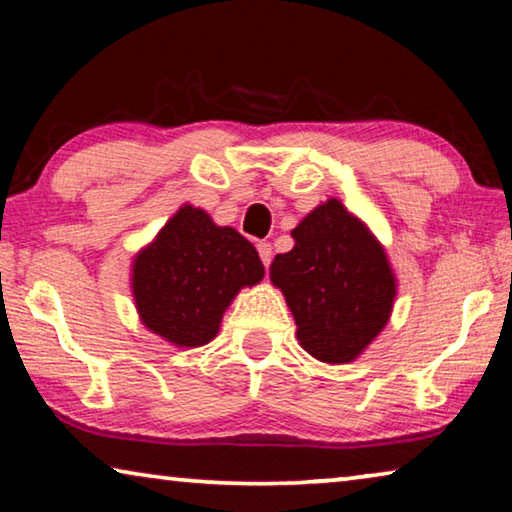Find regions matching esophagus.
<instances>
[{"label":"esophagus","instance_id":"34e87169","mask_svg":"<svg viewBox=\"0 0 512 512\" xmlns=\"http://www.w3.org/2000/svg\"><path fill=\"white\" fill-rule=\"evenodd\" d=\"M257 253H259V257H262L264 266L271 264V259H273V246L268 244V241H259V244H257Z\"/></svg>","mask_w":512,"mask_h":512}]
</instances>
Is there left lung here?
Wrapping results in <instances>:
<instances>
[{
  "label": "left lung",
  "mask_w": 512,
  "mask_h": 512,
  "mask_svg": "<svg viewBox=\"0 0 512 512\" xmlns=\"http://www.w3.org/2000/svg\"><path fill=\"white\" fill-rule=\"evenodd\" d=\"M296 244L268 275L311 357L341 366L359 359L393 314L397 277L386 248L339 198L316 205L291 230Z\"/></svg>",
  "instance_id": "1"
}]
</instances>
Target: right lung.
<instances>
[{
  "mask_svg": "<svg viewBox=\"0 0 512 512\" xmlns=\"http://www.w3.org/2000/svg\"><path fill=\"white\" fill-rule=\"evenodd\" d=\"M264 277L255 246L203 207L180 205L131 264L142 325L176 348H201L221 329L225 309Z\"/></svg>",
  "mask_w": 512,
  "mask_h": 512,
  "instance_id": "right-lung-1",
  "label": "right lung"
}]
</instances>
